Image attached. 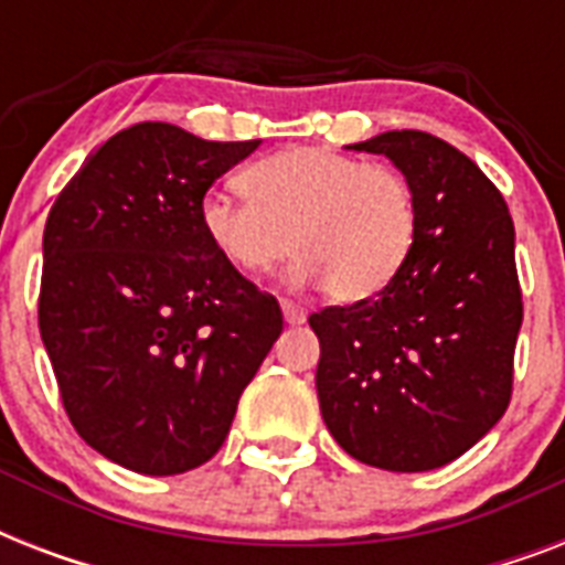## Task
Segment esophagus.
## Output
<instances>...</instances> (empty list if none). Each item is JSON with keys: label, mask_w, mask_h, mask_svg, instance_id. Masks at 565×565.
Returning <instances> with one entry per match:
<instances>
[{"label": "esophagus", "mask_w": 565, "mask_h": 565, "mask_svg": "<svg viewBox=\"0 0 565 565\" xmlns=\"http://www.w3.org/2000/svg\"><path fill=\"white\" fill-rule=\"evenodd\" d=\"M281 310H284V319L290 322V326H301L305 319H308V308H301L296 301L290 299H281Z\"/></svg>", "instance_id": "esophagus-1"}]
</instances>
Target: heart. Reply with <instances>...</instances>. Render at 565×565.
Here are the masks:
<instances>
[{
	"label": "heart",
	"mask_w": 565,
	"mask_h": 565,
	"mask_svg": "<svg viewBox=\"0 0 565 565\" xmlns=\"http://www.w3.org/2000/svg\"><path fill=\"white\" fill-rule=\"evenodd\" d=\"M243 195L211 190L199 216L239 273L264 275L299 252L292 284H326L334 301H363L393 284L411 255L419 211L393 167L328 149H287L239 175Z\"/></svg>",
	"instance_id": "b5f03b06"
}]
</instances>
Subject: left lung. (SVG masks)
I'll list each match as a JSON object with an SVG mask.
<instances>
[{
  "mask_svg": "<svg viewBox=\"0 0 565 565\" xmlns=\"http://www.w3.org/2000/svg\"><path fill=\"white\" fill-rule=\"evenodd\" d=\"M349 149L402 170L419 225L390 287L310 313L319 411L354 460L428 472L508 411L522 328L516 231L499 188L439 137L384 131Z\"/></svg>",
  "mask_w": 565,
  "mask_h": 565,
  "instance_id": "8db88e82",
  "label": "left lung"
}]
</instances>
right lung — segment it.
Returning <instances> with one entry per match:
<instances>
[{"mask_svg":"<svg viewBox=\"0 0 565 565\" xmlns=\"http://www.w3.org/2000/svg\"><path fill=\"white\" fill-rule=\"evenodd\" d=\"M260 140L137 122L84 161L43 231L38 322L78 437L140 475L207 463L284 328L202 228L204 193Z\"/></svg>","mask_w":565,"mask_h":565,"instance_id":"add662e5","label":"right lung"}]
</instances>
